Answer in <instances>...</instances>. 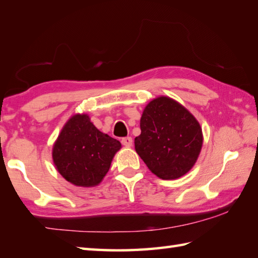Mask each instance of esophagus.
<instances>
[{"instance_id": "34e87169", "label": "esophagus", "mask_w": 258, "mask_h": 258, "mask_svg": "<svg viewBox=\"0 0 258 258\" xmlns=\"http://www.w3.org/2000/svg\"><path fill=\"white\" fill-rule=\"evenodd\" d=\"M121 144L124 146V147H131L133 146V138L131 137H124V138L121 139Z\"/></svg>"}]
</instances>
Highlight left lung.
I'll return each instance as SVG.
<instances>
[{"mask_svg":"<svg viewBox=\"0 0 258 258\" xmlns=\"http://www.w3.org/2000/svg\"><path fill=\"white\" fill-rule=\"evenodd\" d=\"M135 148L149 170L162 180L184 175L197 162L203 144L202 128L186 108L169 97L146 106Z\"/></svg>","mask_w":258,"mask_h":258,"instance_id":"8db88e82","label":"left lung"}]
</instances>
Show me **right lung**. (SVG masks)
Returning a JSON list of instances; mask_svg holds the SVG:
<instances>
[{
	"mask_svg": "<svg viewBox=\"0 0 258 258\" xmlns=\"http://www.w3.org/2000/svg\"><path fill=\"white\" fill-rule=\"evenodd\" d=\"M121 144L102 134L88 114H75L62 127L53 147V161L64 179L77 186L99 184Z\"/></svg>",
	"mask_w": 258,
	"mask_h": 258,
	"instance_id": "obj_1",
	"label": "right lung"
}]
</instances>
